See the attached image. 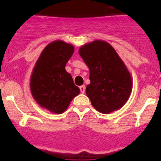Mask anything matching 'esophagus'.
I'll use <instances>...</instances> for the list:
<instances>
[{
	"label": "esophagus",
	"instance_id": "esophagus-1",
	"mask_svg": "<svg viewBox=\"0 0 161 161\" xmlns=\"http://www.w3.org/2000/svg\"><path fill=\"white\" fill-rule=\"evenodd\" d=\"M80 90L81 92V93H84L85 92V85H81V86H80Z\"/></svg>",
	"mask_w": 161,
	"mask_h": 161
}]
</instances>
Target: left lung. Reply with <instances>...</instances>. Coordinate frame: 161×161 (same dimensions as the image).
<instances>
[{
    "mask_svg": "<svg viewBox=\"0 0 161 161\" xmlns=\"http://www.w3.org/2000/svg\"><path fill=\"white\" fill-rule=\"evenodd\" d=\"M79 54L89 69L86 95L93 107L102 114L123 107L130 97L133 82L114 48L107 42L95 40L83 45Z\"/></svg>",
    "mask_w": 161,
    "mask_h": 161,
    "instance_id": "left-lung-1",
    "label": "left lung"
}]
</instances>
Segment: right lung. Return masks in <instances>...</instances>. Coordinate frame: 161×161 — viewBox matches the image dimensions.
I'll use <instances>...</instances> for the list:
<instances>
[{"label": "right lung", "instance_id": "add662e5", "mask_svg": "<svg viewBox=\"0 0 161 161\" xmlns=\"http://www.w3.org/2000/svg\"><path fill=\"white\" fill-rule=\"evenodd\" d=\"M74 47L61 40L42 50L31 76V92L37 103L54 114H62L80 93L72 76L65 70Z\"/></svg>", "mask_w": 161, "mask_h": 161}]
</instances>
